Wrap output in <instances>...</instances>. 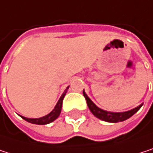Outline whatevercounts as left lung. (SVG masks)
Wrapping results in <instances>:
<instances>
[{
    "label": "left lung",
    "mask_w": 153,
    "mask_h": 153,
    "mask_svg": "<svg viewBox=\"0 0 153 153\" xmlns=\"http://www.w3.org/2000/svg\"><path fill=\"white\" fill-rule=\"evenodd\" d=\"M83 96L87 101V105L91 110V112L98 118L103 120V121H106V122H109V123H117V122H121V121H125L126 120L127 118L131 117L133 115H134L140 108L141 107L143 106L140 105L139 107L130 110V111H127V112H123V113H114V112H108V111H105L103 109H100V108H98L90 99L89 97L86 95V93L83 91Z\"/></svg>",
    "instance_id": "1"
}]
</instances>
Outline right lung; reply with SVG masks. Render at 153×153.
Masks as SVG:
<instances>
[{
  "mask_svg": "<svg viewBox=\"0 0 153 153\" xmlns=\"http://www.w3.org/2000/svg\"><path fill=\"white\" fill-rule=\"evenodd\" d=\"M65 93H66V91H64V93L62 95V97L58 100L56 106L54 107L53 110L51 113H49L48 115H46V116H45L43 117H40V118H27V117H21L24 120H26V121H27V122H29L31 124H36V125H46V124H49V123L54 121L59 117V115L61 113L62 100H63V98L65 96Z\"/></svg>",
  "mask_w": 153,
  "mask_h": 153,
  "instance_id": "add662e5",
  "label": "right lung"
}]
</instances>
